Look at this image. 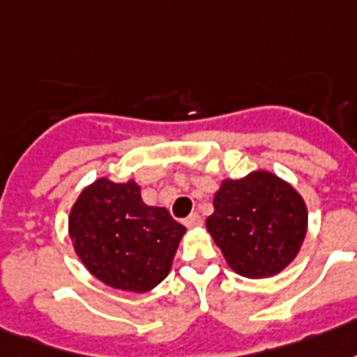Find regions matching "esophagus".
Listing matches in <instances>:
<instances>
[{
	"label": "esophagus",
	"instance_id": "obj_1",
	"mask_svg": "<svg viewBox=\"0 0 357 357\" xmlns=\"http://www.w3.org/2000/svg\"><path fill=\"white\" fill-rule=\"evenodd\" d=\"M202 222H204V220H202V217H199L197 213H192V215H190V217L184 220V225L188 226V228H194V226H202Z\"/></svg>",
	"mask_w": 357,
	"mask_h": 357
}]
</instances>
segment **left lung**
Masks as SVG:
<instances>
[{"label": "left lung", "mask_w": 357, "mask_h": 357, "mask_svg": "<svg viewBox=\"0 0 357 357\" xmlns=\"http://www.w3.org/2000/svg\"><path fill=\"white\" fill-rule=\"evenodd\" d=\"M213 207L205 225L236 274L251 280L280 274L303 245L306 204L289 182L268 171L222 181Z\"/></svg>", "instance_id": "obj_1"}]
</instances>
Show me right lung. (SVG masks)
<instances>
[{
  "instance_id": "1",
  "label": "right lung",
  "mask_w": 357,
  "mask_h": 357,
  "mask_svg": "<svg viewBox=\"0 0 357 357\" xmlns=\"http://www.w3.org/2000/svg\"><path fill=\"white\" fill-rule=\"evenodd\" d=\"M75 255L96 280L146 293L167 278L186 228L165 207H150L135 181L98 178L75 199L68 217Z\"/></svg>"
}]
</instances>
